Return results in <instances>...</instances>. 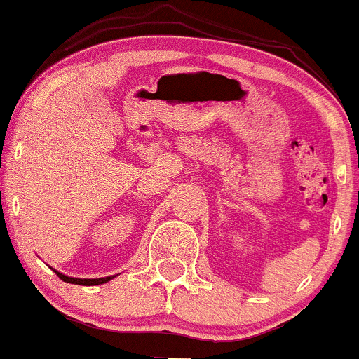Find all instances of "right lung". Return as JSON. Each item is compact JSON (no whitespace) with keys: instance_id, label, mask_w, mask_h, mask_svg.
Segmentation results:
<instances>
[{"instance_id":"1","label":"right lung","mask_w":359,"mask_h":359,"mask_svg":"<svg viewBox=\"0 0 359 359\" xmlns=\"http://www.w3.org/2000/svg\"><path fill=\"white\" fill-rule=\"evenodd\" d=\"M53 270H55V269H53ZM55 273L58 275V277L62 278L63 282H67V284H77V285L107 284V282H110L113 277H116V275H110V277H101V278H75V277H69V275H65V273H60L58 270H55Z\"/></svg>"}]
</instances>
